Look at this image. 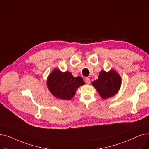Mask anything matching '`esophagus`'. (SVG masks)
Returning a JSON list of instances; mask_svg holds the SVG:
<instances>
[{"mask_svg":"<svg viewBox=\"0 0 149 149\" xmlns=\"http://www.w3.org/2000/svg\"><path fill=\"white\" fill-rule=\"evenodd\" d=\"M85 83H86V84H90V83H91V80H90L89 78H88V77L86 78V79H85Z\"/></svg>","mask_w":149,"mask_h":149,"instance_id":"34e87169","label":"esophagus"}]
</instances>
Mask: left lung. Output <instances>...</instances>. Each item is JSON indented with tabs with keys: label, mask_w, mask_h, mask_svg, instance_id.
<instances>
[{
	"label": "left lung",
	"mask_w": 149,
	"mask_h": 149,
	"mask_svg": "<svg viewBox=\"0 0 149 149\" xmlns=\"http://www.w3.org/2000/svg\"><path fill=\"white\" fill-rule=\"evenodd\" d=\"M121 79L119 74L114 70L106 72L101 70L98 79L92 82L100 95L103 99L114 96L120 88Z\"/></svg>",
	"instance_id": "obj_1"
}]
</instances>
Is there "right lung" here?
Instances as JSON below:
<instances>
[{"label":"right lung","instance_id":"right-lung-1","mask_svg":"<svg viewBox=\"0 0 149 149\" xmlns=\"http://www.w3.org/2000/svg\"><path fill=\"white\" fill-rule=\"evenodd\" d=\"M84 84L81 77H74L70 72H61L57 69L53 70L47 80V86L52 94L66 100L71 99L77 89Z\"/></svg>","mask_w":149,"mask_h":149}]
</instances>
